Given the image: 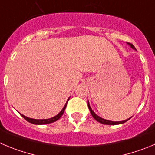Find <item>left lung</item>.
Here are the masks:
<instances>
[{"instance_id": "obj_1", "label": "left lung", "mask_w": 155, "mask_h": 155, "mask_svg": "<svg viewBox=\"0 0 155 155\" xmlns=\"http://www.w3.org/2000/svg\"><path fill=\"white\" fill-rule=\"evenodd\" d=\"M128 43V44L129 45L130 47H131V48L133 49V50H136V49H135V47H134V46H133V45L131 44V43ZM88 107H89V111H90L91 115H92V117H93V118H95V119L96 120V121H99V122H100V123L104 124V125H119V124H123V123H125V122H126L127 121H128V120H129L130 118H131H131H128V119H126V120H124V121H110V120L104 119V118H101V117H99V115H96V114H95V112H93V110H92V108H91L90 105H89V101H88Z\"/></svg>"}]
</instances>
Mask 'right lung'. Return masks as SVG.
I'll use <instances>...</instances> for the list:
<instances>
[{
	"label": "right lung",
	"instance_id": "1",
	"mask_svg": "<svg viewBox=\"0 0 155 155\" xmlns=\"http://www.w3.org/2000/svg\"><path fill=\"white\" fill-rule=\"evenodd\" d=\"M69 98L68 99L67 102H66V105H64V107L63 108V109H62V110L60 112V113H58L56 116L53 117V118H47V119H34V118H28V117L25 116V115H22V114H21V113H20V115H21V116H22L23 118L26 120V121H27L28 122H30V123L34 124V125H45V124L53 123V122H54V121H57V120L59 119V118H60L62 115H63V112H64L65 109H66V105H67V102H68V101H69Z\"/></svg>",
	"mask_w": 155,
	"mask_h": 155
}]
</instances>
